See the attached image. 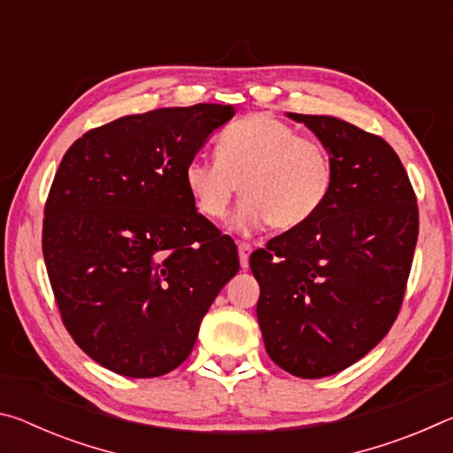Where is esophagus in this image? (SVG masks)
<instances>
[{
	"label": "esophagus",
	"mask_w": 453,
	"mask_h": 453,
	"mask_svg": "<svg viewBox=\"0 0 453 453\" xmlns=\"http://www.w3.org/2000/svg\"><path fill=\"white\" fill-rule=\"evenodd\" d=\"M254 251V245L250 242H240L237 243V254H240V265L243 270H248L250 267V254Z\"/></svg>",
	"instance_id": "34e87169"
}]
</instances>
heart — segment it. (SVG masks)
Wrapping results in <instances>:
<instances>
[{"label":"heart","mask_w":453,"mask_h":453,"mask_svg":"<svg viewBox=\"0 0 453 453\" xmlns=\"http://www.w3.org/2000/svg\"><path fill=\"white\" fill-rule=\"evenodd\" d=\"M218 157L196 156L183 170L188 194L205 219H221L240 191L245 196L229 226L250 234L270 224L289 232L310 221L332 191L334 165L324 143L302 137L267 113L229 124Z\"/></svg>","instance_id":"b5f03b06"}]
</instances>
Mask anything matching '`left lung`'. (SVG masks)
<instances>
[{
    "mask_svg": "<svg viewBox=\"0 0 453 453\" xmlns=\"http://www.w3.org/2000/svg\"><path fill=\"white\" fill-rule=\"evenodd\" d=\"M288 116L326 145L332 191L310 221L254 251L250 267L267 356L291 375L318 380L356 364L394 326L419 213L386 140L337 118Z\"/></svg>",
    "mask_w": 453,
    "mask_h": 453,
    "instance_id": "1",
    "label": "left lung"
}]
</instances>
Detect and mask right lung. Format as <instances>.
Listing matches in <instances>:
<instances>
[{
  "label": "right lung",
  "instance_id": "1",
  "mask_svg": "<svg viewBox=\"0 0 453 453\" xmlns=\"http://www.w3.org/2000/svg\"><path fill=\"white\" fill-rule=\"evenodd\" d=\"M232 105L162 107L89 129L53 178L42 250L61 321L107 370L159 378L240 270L229 235L197 213L183 170Z\"/></svg>",
  "mask_w": 453,
  "mask_h": 453
}]
</instances>
